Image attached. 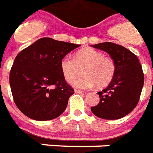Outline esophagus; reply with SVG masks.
<instances>
[{
	"label": "esophagus",
	"instance_id": "esophagus-1",
	"mask_svg": "<svg viewBox=\"0 0 153 153\" xmlns=\"http://www.w3.org/2000/svg\"><path fill=\"white\" fill-rule=\"evenodd\" d=\"M75 93H81V94H86V92H83V91H82V90H78L76 89L75 90Z\"/></svg>",
	"mask_w": 153,
	"mask_h": 153
}]
</instances>
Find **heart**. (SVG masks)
I'll return each mask as SVG.
<instances>
[{"label": "heart", "instance_id": "1", "mask_svg": "<svg viewBox=\"0 0 153 153\" xmlns=\"http://www.w3.org/2000/svg\"><path fill=\"white\" fill-rule=\"evenodd\" d=\"M83 69L84 76L72 82V85L86 89L96 83L99 88L107 86L115 76L116 65L113 58L93 48H83L74 58L67 56L60 60V70L68 82L75 79Z\"/></svg>", "mask_w": 153, "mask_h": 153}]
</instances>
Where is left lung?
Listing matches in <instances>:
<instances>
[{
    "label": "left lung",
    "mask_w": 153,
    "mask_h": 153,
    "mask_svg": "<svg viewBox=\"0 0 153 153\" xmlns=\"http://www.w3.org/2000/svg\"><path fill=\"white\" fill-rule=\"evenodd\" d=\"M109 54L116 65L115 76L106 88L98 92L99 103L91 111L99 118L117 120L134 109L141 95L144 74L138 57L127 48L113 42L93 46Z\"/></svg>",
    "instance_id": "8db88e82"
}]
</instances>
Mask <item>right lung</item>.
Wrapping results in <instances>:
<instances>
[{"instance_id": "add662e5", "label": "right lung", "mask_w": 153, "mask_h": 153, "mask_svg": "<svg viewBox=\"0 0 153 153\" xmlns=\"http://www.w3.org/2000/svg\"><path fill=\"white\" fill-rule=\"evenodd\" d=\"M79 46L42 38L17 55L10 72V85L23 114L42 121L65 111L74 90L65 79L60 60Z\"/></svg>"}]
</instances>
